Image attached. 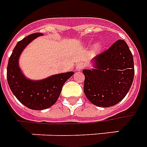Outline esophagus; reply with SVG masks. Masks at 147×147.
<instances>
[{
	"instance_id": "esophagus-1",
	"label": "esophagus",
	"mask_w": 147,
	"mask_h": 147,
	"mask_svg": "<svg viewBox=\"0 0 147 147\" xmlns=\"http://www.w3.org/2000/svg\"><path fill=\"white\" fill-rule=\"evenodd\" d=\"M84 67H85L84 64H83V63H81V62H79L78 64L77 65V66H76V70H77V71H80V70L83 69Z\"/></svg>"
}]
</instances>
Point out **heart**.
<instances>
[{"label": "heart", "mask_w": 147, "mask_h": 147, "mask_svg": "<svg viewBox=\"0 0 147 147\" xmlns=\"http://www.w3.org/2000/svg\"><path fill=\"white\" fill-rule=\"evenodd\" d=\"M100 45L97 44V45H96V49H100Z\"/></svg>", "instance_id": "1"}]
</instances>
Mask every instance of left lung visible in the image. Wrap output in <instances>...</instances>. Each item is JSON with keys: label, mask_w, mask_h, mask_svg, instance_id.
Here are the masks:
<instances>
[{"label": "left lung", "mask_w": 147, "mask_h": 147, "mask_svg": "<svg viewBox=\"0 0 147 147\" xmlns=\"http://www.w3.org/2000/svg\"><path fill=\"white\" fill-rule=\"evenodd\" d=\"M95 69H84V92L98 107H111L124 98L134 79L133 55L127 42L119 39L96 56Z\"/></svg>", "instance_id": "1"}]
</instances>
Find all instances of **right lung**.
<instances>
[{
	"label": "right lung",
	"instance_id": "add662e5",
	"mask_svg": "<svg viewBox=\"0 0 147 147\" xmlns=\"http://www.w3.org/2000/svg\"><path fill=\"white\" fill-rule=\"evenodd\" d=\"M41 35V33H34L19 41L12 51L7 66V80L11 91L19 101L33 110L48 109L54 105L59 98L64 83L74 74V72H68L41 81L25 78L19 67V57L26 46Z\"/></svg>",
	"mask_w": 147,
	"mask_h": 147
}]
</instances>
